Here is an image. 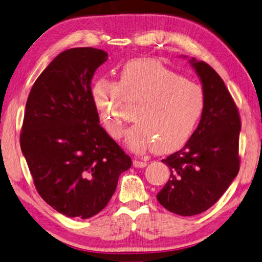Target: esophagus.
I'll return each instance as SVG.
<instances>
[{"label": "esophagus", "instance_id": "esophagus-1", "mask_svg": "<svg viewBox=\"0 0 262 262\" xmlns=\"http://www.w3.org/2000/svg\"><path fill=\"white\" fill-rule=\"evenodd\" d=\"M147 165V163L145 161H141V160H133V166L138 167V169H141V167H145Z\"/></svg>", "mask_w": 262, "mask_h": 262}]
</instances>
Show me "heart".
<instances>
[{
	"label": "heart",
	"mask_w": 262,
	"mask_h": 262,
	"mask_svg": "<svg viewBox=\"0 0 262 262\" xmlns=\"http://www.w3.org/2000/svg\"><path fill=\"white\" fill-rule=\"evenodd\" d=\"M93 99L103 126L120 139L129 121L127 106L138 102L136 123L125 132V145L136 152L155 149L167 154L180 149L196 131L205 110V92L200 84L154 58L126 62L118 81L101 80Z\"/></svg>",
	"instance_id": "1"
}]
</instances>
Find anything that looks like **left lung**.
I'll return each mask as SVG.
<instances>
[{"mask_svg":"<svg viewBox=\"0 0 262 262\" xmlns=\"http://www.w3.org/2000/svg\"><path fill=\"white\" fill-rule=\"evenodd\" d=\"M189 62L205 92L204 114L182 149L162 160L171 174L156 196L166 210L184 216L211 208L239 170L237 107L213 68L195 58Z\"/></svg>","mask_w":262,"mask_h":262,"instance_id":"8db88e82","label":"left lung"}]
</instances>
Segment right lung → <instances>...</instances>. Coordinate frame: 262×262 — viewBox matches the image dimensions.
Returning a JSON list of instances; mask_svg holds the SVG:
<instances>
[{
  "mask_svg": "<svg viewBox=\"0 0 262 262\" xmlns=\"http://www.w3.org/2000/svg\"><path fill=\"white\" fill-rule=\"evenodd\" d=\"M107 60L99 49L74 48L53 59L26 102L21 151L47 203L70 218L105 208L131 159L99 124L91 81Z\"/></svg>",
  "mask_w": 262,
  "mask_h": 262,
  "instance_id": "right-lung-1",
  "label": "right lung"
}]
</instances>
